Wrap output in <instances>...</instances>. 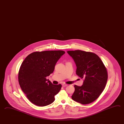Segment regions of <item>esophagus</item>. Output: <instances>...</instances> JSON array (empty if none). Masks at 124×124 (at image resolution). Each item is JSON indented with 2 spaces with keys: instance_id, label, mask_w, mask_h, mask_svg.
Instances as JSON below:
<instances>
[{
  "instance_id": "obj_1",
  "label": "esophagus",
  "mask_w": 124,
  "mask_h": 124,
  "mask_svg": "<svg viewBox=\"0 0 124 124\" xmlns=\"http://www.w3.org/2000/svg\"><path fill=\"white\" fill-rule=\"evenodd\" d=\"M62 86H63V87H65V86H66L68 85V84H62Z\"/></svg>"
}]
</instances>
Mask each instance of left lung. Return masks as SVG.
<instances>
[{
  "label": "left lung",
  "mask_w": 124,
  "mask_h": 124,
  "mask_svg": "<svg viewBox=\"0 0 124 124\" xmlns=\"http://www.w3.org/2000/svg\"><path fill=\"white\" fill-rule=\"evenodd\" d=\"M67 52L76 63V73L84 78L82 86H74L75 90L71 98L82 104L91 103L99 98L106 87L107 69L95 53L79 50Z\"/></svg>",
  "instance_id": "obj_1"
}]
</instances>
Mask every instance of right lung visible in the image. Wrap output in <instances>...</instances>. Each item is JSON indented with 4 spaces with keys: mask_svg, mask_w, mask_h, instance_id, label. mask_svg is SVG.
<instances>
[{
    "mask_svg": "<svg viewBox=\"0 0 124 124\" xmlns=\"http://www.w3.org/2000/svg\"><path fill=\"white\" fill-rule=\"evenodd\" d=\"M64 53L62 50L35 52L23 61L18 71V82L32 103L45 106L55 101V95L61 90L62 85L47 82L46 77L53 72L56 62Z\"/></svg>",
    "mask_w": 124,
    "mask_h": 124,
    "instance_id": "right-lung-1",
    "label": "right lung"
}]
</instances>
